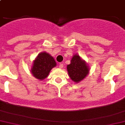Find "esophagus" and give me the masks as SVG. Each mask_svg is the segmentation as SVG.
<instances>
[{"mask_svg":"<svg viewBox=\"0 0 125 125\" xmlns=\"http://www.w3.org/2000/svg\"><path fill=\"white\" fill-rule=\"evenodd\" d=\"M59 68H63V64H62V63H60V64H59Z\"/></svg>","mask_w":125,"mask_h":125,"instance_id":"1","label":"esophagus"}]
</instances>
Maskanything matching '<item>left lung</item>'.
<instances>
[{"mask_svg":"<svg viewBox=\"0 0 125 125\" xmlns=\"http://www.w3.org/2000/svg\"><path fill=\"white\" fill-rule=\"evenodd\" d=\"M70 79L75 82H79L83 80L89 73V68L85 61L80 59L78 55H73L71 63L67 66Z\"/></svg>","mask_w":125,"mask_h":125,"instance_id":"left-lung-1","label":"left lung"}]
</instances>
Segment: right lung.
<instances>
[{"instance_id":"add662e5","label":"right lung","mask_w":125,"mask_h":125,"mask_svg":"<svg viewBox=\"0 0 125 125\" xmlns=\"http://www.w3.org/2000/svg\"><path fill=\"white\" fill-rule=\"evenodd\" d=\"M56 66L54 59L46 52L40 53L33 63L31 69L34 77L40 80L45 79L50 73L51 69Z\"/></svg>"}]
</instances>
